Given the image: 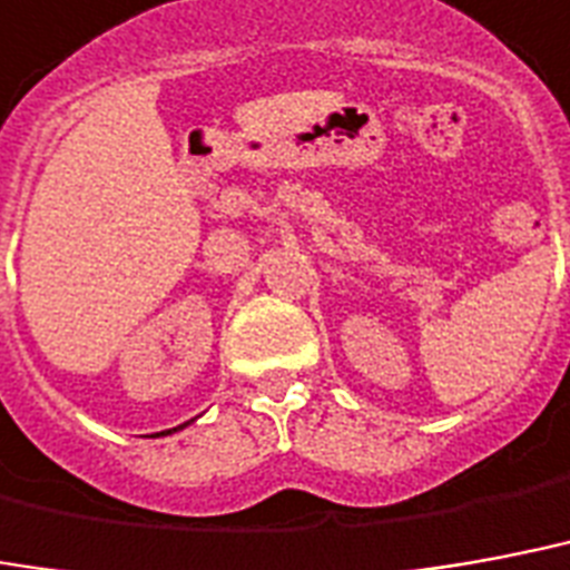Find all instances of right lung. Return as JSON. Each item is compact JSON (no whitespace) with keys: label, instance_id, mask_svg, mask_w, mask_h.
I'll return each instance as SVG.
<instances>
[{"label":"right lung","instance_id":"obj_1","mask_svg":"<svg viewBox=\"0 0 570 570\" xmlns=\"http://www.w3.org/2000/svg\"><path fill=\"white\" fill-rule=\"evenodd\" d=\"M184 425H187V423H184ZM184 425H178V429H184ZM159 435H163V432H159Z\"/></svg>","mask_w":570,"mask_h":570}]
</instances>
